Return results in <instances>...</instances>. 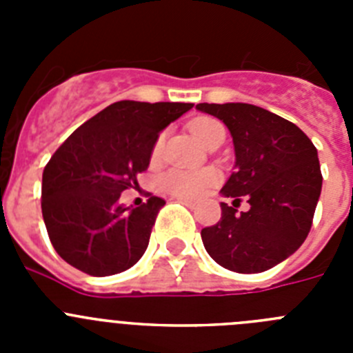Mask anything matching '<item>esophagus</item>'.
I'll return each instance as SVG.
<instances>
[{"mask_svg":"<svg viewBox=\"0 0 353 353\" xmlns=\"http://www.w3.org/2000/svg\"><path fill=\"white\" fill-rule=\"evenodd\" d=\"M179 201H180V203L185 205V207H189V208L194 207V203H192V201H189V199H185V198H179Z\"/></svg>","mask_w":353,"mask_h":353,"instance_id":"34e87169","label":"esophagus"}]
</instances>
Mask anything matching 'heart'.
<instances>
[{"instance_id":"obj_1","label":"heart","mask_w":353,"mask_h":353,"mask_svg":"<svg viewBox=\"0 0 353 353\" xmlns=\"http://www.w3.org/2000/svg\"><path fill=\"white\" fill-rule=\"evenodd\" d=\"M224 130L223 123L214 118H196L191 123V132L199 143L207 145L215 134ZM161 139L155 145V154L161 150ZM219 182V173L215 170H171L161 179L162 189H166L176 198L196 199Z\"/></svg>"}]
</instances>
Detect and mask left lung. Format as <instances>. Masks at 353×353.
<instances>
[{
  "mask_svg": "<svg viewBox=\"0 0 353 353\" xmlns=\"http://www.w3.org/2000/svg\"><path fill=\"white\" fill-rule=\"evenodd\" d=\"M198 111L223 120L233 138L235 171L221 189L240 196L248 212L221 203V221L201 230V240L221 267L240 274L272 269L292 256L313 223L322 171L311 139L295 123L244 102L198 104Z\"/></svg>",
  "mask_w": 353,
  "mask_h": 353,
  "instance_id": "1",
  "label": "left lung"
}]
</instances>
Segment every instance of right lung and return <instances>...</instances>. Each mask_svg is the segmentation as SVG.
<instances>
[{
  "label": "right lung",
  "instance_id": "1",
  "mask_svg": "<svg viewBox=\"0 0 353 353\" xmlns=\"http://www.w3.org/2000/svg\"><path fill=\"white\" fill-rule=\"evenodd\" d=\"M192 109L183 102L120 101L84 121L56 150L42 174V215L52 248L90 276L130 269L148 248L164 199L125 207L159 132Z\"/></svg>",
  "mask_w": 353,
  "mask_h": 353
}]
</instances>
